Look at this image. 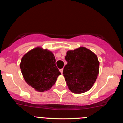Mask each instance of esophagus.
<instances>
[{
    "mask_svg": "<svg viewBox=\"0 0 123 123\" xmlns=\"http://www.w3.org/2000/svg\"><path fill=\"white\" fill-rule=\"evenodd\" d=\"M60 72L62 73H62H63V69H60Z\"/></svg>",
    "mask_w": 123,
    "mask_h": 123,
    "instance_id": "obj_1",
    "label": "esophagus"
}]
</instances>
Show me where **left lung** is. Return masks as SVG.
I'll return each mask as SVG.
<instances>
[{
  "label": "left lung",
  "instance_id": "1",
  "mask_svg": "<svg viewBox=\"0 0 123 123\" xmlns=\"http://www.w3.org/2000/svg\"><path fill=\"white\" fill-rule=\"evenodd\" d=\"M65 60L67 64L64 66L63 74L69 89L74 94L90 90L99 73V62L97 55L81 47L67 51Z\"/></svg>",
  "mask_w": 123,
  "mask_h": 123
}]
</instances>
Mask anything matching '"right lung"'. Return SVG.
<instances>
[{
  "label": "right lung",
  "mask_w": 123,
  "mask_h": 123,
  "mask_svg": "<svg viewBox=\"0 0 123 123\" xmlns=\"http://www.w3.org/2000/svg\"><path fill=\"white\" fill-rule=\"evenodd\" d=\"M52 52L36 47L22 58L20 68L26 82L36 91L50 90L61 73Z\"/></svg>",
  "instance_id": "right-lung-1"
}]
</instances>
